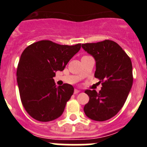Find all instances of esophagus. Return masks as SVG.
Here are the masks:
<instances>
[{
	"mask_svg": "<svg viewBox=\"0 0 147 147\" xmlns=\"http://www.w3.org/2000/svg\"><path fill=\"white\" fill-rule=\"evenodd\" d=\"M78 92H80V90H79V89H75V90H74V93H75V94H78Z\"/></svg>",
	"mask_w": 147,
	"mask_h": 147,
	"instance_id": "esophagus-1",
	"label": "esophagus"
}]
</instances>
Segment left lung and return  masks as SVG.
<instances>
[{
  "mask_svg": "<svg viewBox=\"0 0 147 147\" xmlns=\"http://www.w3.org/2000/svg\"><path fill=\"white\" fill-rule=\"evenodd\" d=\"M81 47L95 59V77L102 81L99 92L85 91L89 100L84 106V112L94 121H107L121 110L131 90L132 62L123 49L112 40L84 43Z\"/></svg>",
  "mask_w": 147,
  "mask_h": 147,
  "instance_id": "left-lung-1",
  "label": "left lung"
}]
</instances>
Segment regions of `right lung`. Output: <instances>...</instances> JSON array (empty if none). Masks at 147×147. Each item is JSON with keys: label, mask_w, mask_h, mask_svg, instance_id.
Returning a JSON list of instances; mask_svg holds the SVG:
<instances>
[{"label": "right lung", "mask_w": 147, "mask_h": 147, "mask_svg": "<svg viewBox=\"0 0 147 147\" xmlns=\"http://www.w3.org/2000/svg\"><path fill=\"white\" fill-rule=\"evenodd\" d=\"M81 47V43L60 45L43 40L22 52L17 69L18 86L23 106L34 119L47 122L63 114L74 87L68 84L56 86L53 78L57 71L64 69Z\"/></svg>", "instance_id": "add662e5"}]
</instances>
